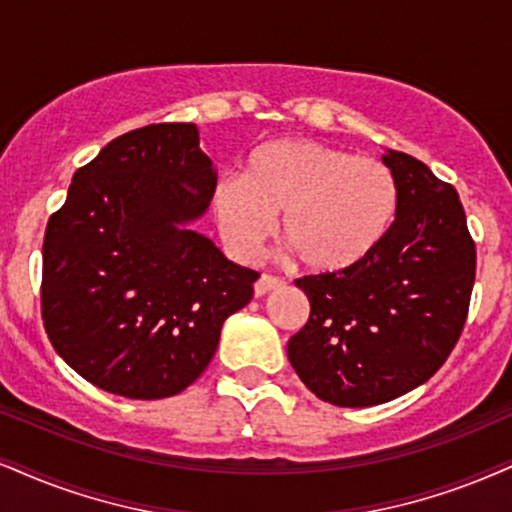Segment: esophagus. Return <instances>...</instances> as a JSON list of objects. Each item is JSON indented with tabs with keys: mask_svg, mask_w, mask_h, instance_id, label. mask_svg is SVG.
<instances>
[{
	"mask_svg": "<svg viewBox=\"0 0 512 512\" xmlns=\"http://www.w3.org/2000/svg\"><path fill=\"white\" fill-rule=\"evenodd\" d=\"M282 285H285V280H282V277H275V275H268V273H263V275L258 277V280H256V285H254V292H256V296H263V294L273 292V289L282 287Z\"/></svg>",
	"mask_w": 512,
	"mask_h": 512,
	"instance_id": "1",
	"label": "esophagus"
}]
</instances>
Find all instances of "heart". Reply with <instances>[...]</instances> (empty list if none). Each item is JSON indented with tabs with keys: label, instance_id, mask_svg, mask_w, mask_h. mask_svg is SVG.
Returning a JSON list of instances; mask_svg holds the SVG:
<instances>
[{
	"label": "heart",
	"instance_id": "b5f03b06",
	"mask_svg": "<svg viewBox=\"0 0 512 512\" xmlns=\"http://www.w3.org/2000/svg\"><path fill=\"white\" fill-rule=\"evenodd\" d=\"M223 239L251 258L273 235L282 213V239L313 273H346L375 256L401 211V185L387 163L356 151L306 140L258 147L242 178L213 189Z\"/></svg>",
	"mask_w": 512,
	"mask_h": 512
}]
</instances>
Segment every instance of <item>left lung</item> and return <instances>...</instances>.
Instances as JSON below:
<instances>
[{
    "mask_svg": "<svg viewBox=\"0 0 512 512\" xmlns=\"http://www.w3.org/2000/svg\"><path fill=\"white\" fill-rule=\"evenodd\" d=\"M382 161L401 185L382 249L346 273L294 280L311 313L289 339V363L342 408L387 403L430 380L458 344L475 285V239L456 189L403 151Z\"/></svg>",
    "mask_w": 512,
    "mask_h": 512,
    "instance_id": "1",
    "label": "left lung"
}]
</instances>
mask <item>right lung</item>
Returning <instances> with one entry per match:
<instances>
[{
	"label": "right lung",
	"mask_w": 512,
	"mask_h": 512,
	"mask_svg": "<svg viewBox=\"0 0 512 512\" xmlns=\"http://www.w3.org/2000/svg\"><path fill=\"white\" fill-rule=\"evenodd\" d=\"M194 123L125 132L78 168L42 246V320L56 353L125 399L187 389L220 327L254 296L256 270L187 230L216 189Z\"/></svg>",
	"instance_id": "obj_1"
}]
</instances>
